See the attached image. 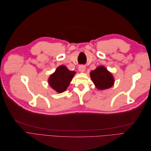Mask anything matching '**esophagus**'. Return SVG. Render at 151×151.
Returning a JSON list of instances; mask_svg holds the SVG:
<instances>
[{"label": "esophagus", "instance_id": "1", "mask_svg": "<svg viewBox=\"0 0 151 151\" xmlns=\"http://www.w3.org/2000/svg\"><path fill=\"white\" fill-rule=\"evenodd\" d=\"M86 70V66L84 65H79V70L81 72H84Z\"/></svg>", "mask_w": 151, "mask_h": 151}]
</instances>
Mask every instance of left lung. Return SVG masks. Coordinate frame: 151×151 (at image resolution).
<instances>
[{
	"instance_id": "8db88e82",
	"label": "left lung",
	"mask_w": 151,
	"mask_h": 151,
	"mask_svg": "<svg viewBox=\"0 0 151 151\" xmlns=\"http://www.w3.org/2000/svg\"><path fill=\"white\" fill-rule=\"evenodd\" d=\"M90 76L95 86L99 90L110 88L115 83L113 75L104 66L98 67L91 71Z\"/></svg>"
}]
</instances>
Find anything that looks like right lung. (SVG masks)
<instances>
[{"label": "right lung", "mask_w": 151, "mask_h": 151, "mask_svg": "<svg viewBox=\"0 0 151 151\" xmlns=\"http://www.w3.org/2000/svg\"><path fill=\"white\" fill-rule=\"evenodd\" d=\"M76 72L69 70L64 65H60L49 77L48 84L57 93H63L70 84Z\"/></svg>", "instance_id": "1"}]
</instances>
